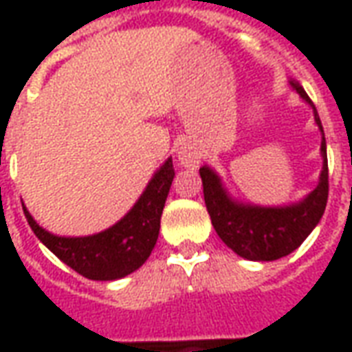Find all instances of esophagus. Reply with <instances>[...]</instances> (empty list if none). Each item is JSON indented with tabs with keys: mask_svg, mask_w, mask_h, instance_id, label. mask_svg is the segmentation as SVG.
<instances>
[{
	"mask_svg": "<svg viewBox=\"0 0 352 352\" xmlns=\"http://www.w3.org/2000/svg\"><path fill=\"white\" fill-rule=\"evenodd\" d=\"M179 162L183 164L184 168H196L199 164V154L194 153L188 146H183V148L179 151Z\"/></svg>",
	"mask_w": 352,
	"mask_h": 352,
	"instance_id": "esophagus-1",
	"label": "esophagus"
}]
</instances>
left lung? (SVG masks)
Masks as SVG:
<instances>
[{
	"mask_svg": "<svg viewBox=\"0 0 352 352\" xmlns=\"http://www.w3.org/2000/svg\"><path fill=\"white\" fill-rule=\"evenodd\" d=\"M290 87L313 107L315 122L322 133V171L318 177V184L305 198L296 204L277 207L243 204L230 196L214 169L209 166L199 168V177L204 183V199L217 234L241 258L254 262H272L296 251L322 219L328 201V158L324 130L317 115V109L305 90L296 80H290Z\"/></svg>",
	"mask_w": 352,
	"mask_h": 352,
	"instance_id": "8db88e82",
	"label": "left lung"
}]
</instances>
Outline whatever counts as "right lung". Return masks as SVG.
<instances>
[{
  "mask_svg": "<svg viewBox=\"0 0 352 352\" xmlns=\"http://www.w3.org/2000/svg\"><path fill=\"white\" fill-rule=\"evenodd\" d=\"M173 177V160L168 158L148 181L130 211L111 228L94 236H54L34 221L24 204L22 207L35 236L72 270L92 280L122 279L139 270L153 252Z\"/></svg>",
  "mask_w": 352,
  "mask_h": 352,
  "instance_id": "right-lung-1",
  "label": "right lung"
}]
</instances>
